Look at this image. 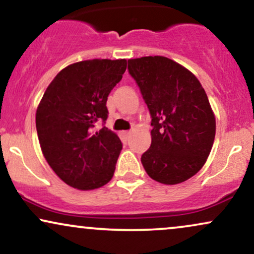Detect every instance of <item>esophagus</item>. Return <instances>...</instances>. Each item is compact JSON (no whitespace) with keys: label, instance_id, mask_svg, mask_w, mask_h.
I'll list each match as a JSON object with an SVG mask.
<instances>
[{"label":"esophagus","instance_id":"1","mask_svg":"<svg viewBox=\"0 0 254 254\" xmlns=\"http://www.w3.org/2000/svg\"><path fill=\"white\" fill-rule=\"evenodd\" d=\"M121 134H122V136H124L125 139H127L128 136L130 135V132H129V130H124V132H121Z\"/></svg>","mask_w":254,"mask_h":254}]
</instances>
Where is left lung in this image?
<instances>
[{"mask_svg": "<svg viewBox=\"0 0 254 254\" xmlns=\"http://www.w3.org/2000/svg\"><path fill=\"white\" fill-rule=\"evenodd\" d=\"M152 118L151 147L141 156L152 180L174 186L195 176L209 156L216 122L192 72L162 56L128 59Z\"/></svg>", "mask_w": 254, "mask_h": 254, "instance_id": "8db88e82", "label": "left lung"}]
</instances>
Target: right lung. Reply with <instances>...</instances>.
<instances>
[{"label": "right lung", "instance_id": "add662e5", "mask_svg": "<svg viewBox=\"0 0 254 254\" xmlns=\"http://www.w3.org/2000/svg\"><path fill=\"white\" fill-rule=\"evenodd\" d=\"M126 67V59L73 63L53 78L39 103L35 125L45 159L74 189H97L114 175L121 140L95 126L108 118V95Z\"/></svg>", "mask_w": 254, "mask_h": 254}]
</instances>
